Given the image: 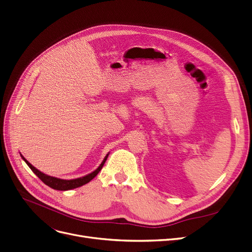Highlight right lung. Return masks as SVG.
Segmentation results:
<instances>
[{"mask_svg":"<svg viewBox=\"0 0 252 252\" xmlns=\"http://www.w3.org/2000/svg\"><path fill=\"white\" fill-rule=\"evenodd\" d=\"M21 158H24V160L27 162V165L31 168V170L34 172L37 175V176L41 179V181H43L46 185H48L49 188H51L53 189H57V190H69V189H77L79 187H82V185L89 183L92 179H94L97 175V173H99L102 170L104 163H105V161L108 158V155L106 156V158L102 161L100 167L97 168L95 171H94L93 173H91L89 175H86V176H84V177L77 178V179H72V180H63V179L56 178V177H52V176H48V175L40 172L34 166H32L31 163L23 156H21Z\"/></svg>","mask_w":252,"mask_h":252,"instance_id":"add662e5","label":"right lung"}]
</instances>
